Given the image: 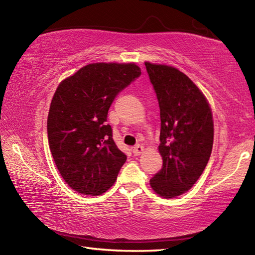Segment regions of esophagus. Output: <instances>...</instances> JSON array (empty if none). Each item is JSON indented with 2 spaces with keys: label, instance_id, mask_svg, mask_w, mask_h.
<instances>
[{
  "label": "esophagus",
  "instance_id": "obj_1",
  "mask_svg": "<svg viewBox=\"0 0 255 255\" xmlns=\"http://www.w3.org/2000/svg\"><path fill=\"white\" fill-rule=\"evenodd\" d=\"M143 150H144V147L141 145H136L135 147L132 148V153L135 154V155H140L141 153H143Z\"/></svg>",
  "mask_w": 255,
  "mask_h": 255
}]
</instances>
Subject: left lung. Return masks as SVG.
Instances as JSON below:
<instances>
[{
  "instance_id": "8db88e82",
  "label": "left lung",
  "mask_w": 255,
  "mask_h": 255,
  "mask_svg": "<svg viewBox=\"0 0 255 255\" xmlns=\"http://www.w3.org/2000/svg\"><path fill=\"white\" fill-rule=\"evenodd\" d=\"M145 66L158 100L163 158L149 183L169 199L191 189L204 172L213 149V114L204 93L184 73L148 62Z\"/></svg>"
}]
</instances>
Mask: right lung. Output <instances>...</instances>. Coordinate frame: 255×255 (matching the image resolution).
I'll return each instance as SVG.
<instances>
[{
    "label": "right lung",
    "instance_id": "1",
    "mask_svg": "<svg viewBox=\"0 0 255 255\" xmlns=\"http://www.w3.org/2000/svg\"><path fill=\"white\" fill-rule=\"evenodd\" d=\"M140 74L133 63H93L56 89L47 119L49 148L60 175L82 195L105 193L126 162L112 139L108 110Z\"/></svg>",
    "mask_w": 255,
    "mask_h": 255
}]
</instances>
